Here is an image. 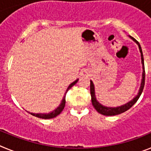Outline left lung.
Masks as SVG:
<instances>
[{
  "label": "left lung",
  "instance_id": "left-lung-1",
  "mask_svg": "<svg viewBox=\"0 0 151 151\" xmlns=\"http://www.w3.org/2000/svg\"><path fill=\"white\" fill-rule=\"evenodd\" d=\"M129 38L131 39H132L133 41L135 42L138 46V48H139L140 53H141V64H142V69H143V72H142V78H141V85H140V88L138 91V94L135 96V97L133 98L132 100H131L130 101H129L128 103L125 104L123 105H121V106H116V107H110V106H106L104 105H102L101 103H99L97 101V98H96L95 96V90H94V85L93 82L91 80V85H90V90H91V102L92 105L94 106V107L95 108V110L97 112L102 115L104 116H116L119 115L120 113H124L126 110H128L129 109H130L133 105L137 102V101L138 100V98L141 96V93L143 91L144 87H145V62H144V57H143V53H142V50H141V47L140 45V44L138 43V41H136L134 38H132V36L129 35Z\"/></svg>",
  "mask_w": 151,
  "mask_h": 151
}]
</instances>
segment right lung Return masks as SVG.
Returning a JSON list of instances; mask_svg holds the SVG:
<instances>
[{"instance_id": "1", "label": "right lung", "mask_w": 151, "mask_h": 151, "mask_svg": "<svg viewBox=\"0 0 151 151\" xmlns=\"http://www.w3.org/2000/svg\"><path fill=\"white\" fill-rule=\"evenodd\" d=\"M78 79L76 80V81H74L73 82H72V83L69 85V87H68L67 89H66V93H65L63 97L62 101H61L60 104L57 106L55 110H53V111L50 112V113H30V112H29V111H27V112L28 113H30V114H32V116H34L38 117V118H41V119H52V118H54V117L57 116L59 115L60 113L63 111V110L64 109V106H65V104H66V93H67V91H69V89L71 88L73 85H76V84L78 82Z\"/></svg>"}]
</instances>
